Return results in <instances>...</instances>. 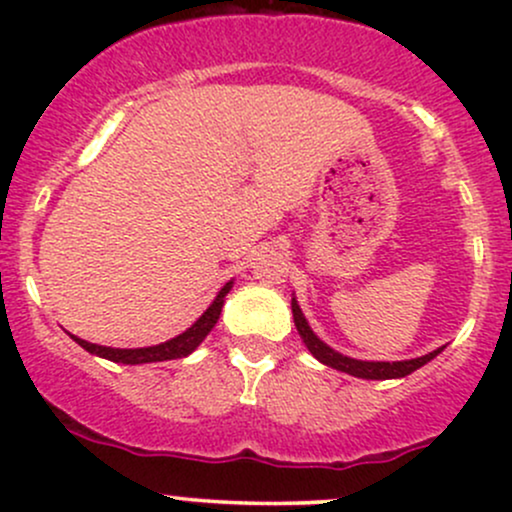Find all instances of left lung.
Here are the masks:
<instances>
[{
    "label": "left lung",
    "mask_w": 512,
    "mask_h": 512,
    "mask_svg": "<svg viewBox=\"0 0 512 512\" xmlns=\"http://www.w3.org/2000/svg\"><path fill=\"white\" fill-rule=\"evenodd\" d=\"M291 310H293V322H296V330L303 337V342H305V346H308L310 354H313L320 363H325V366L342 370V373L354 375V378H366V380L404 378V375L414 373L416 368L426 366L431 358H436L440 351H443V346H440V349L431 351V354L419 356V358H409V361H392V363L390 361H358V358H349V356L339 354V351L330 349V346L322 342V339H317V334L310 330L308 320H305L303 310L298 308L296 298H291Z\"/></svg>",
    "instance_id": "obj_1"
}]
</instances>
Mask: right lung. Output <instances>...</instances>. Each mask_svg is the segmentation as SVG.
Returning <instances> with one entry per match:
<instances>
[{"instance_id":"1","label":"right lung","mask_w":512,"mask_h":512,"mask_svg":"<svg viewBox=\"0 0 512 512\" xmlns=\"http://www.w3.org/2000/svg\"><path fill=\"white\" fill-rule=\"evenodd\" d=\"M233 281H228L226 286L219 291V296L214 298V303L204 310V315L199 317L195 325L190 330H185L182 334H178L175 339H168V342L156 344V346H144V349H113V346H101V344H91L86 339L74 337L72 339L79 346H84L88 354L93 356H101L108 358V361L115 363H127V366H137V363H156V361H173V358H182V356H190L192 351L197 349L199 344L204 342V337L214 330L216 320H219L221 308H223V298L226 293L231 291Z\"/></svg>"}]
</instances>
